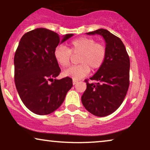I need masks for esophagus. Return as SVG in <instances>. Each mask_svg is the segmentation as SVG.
<instances>
[{"instance_id": "1", "label": "esophagus", "mask_w": 150, "mask_h": 150, "mask_svg": "<svg viewBox=\"0 0 150 150\" xmlns=\"http://www.w3.org/2000/svg\"><path fill=\"white\" fill-rule=\"evenodd\" d=\"M77 82H77V80H73V84L74 85H76V84L77 83Z\"/></svg>"}]
</instances>
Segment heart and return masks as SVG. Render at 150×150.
I'll list each match as a JSON object with an SVG mask.
<instances>
[{"label": "heart", "mask_w": 150, "mask_h": 150, "mask_svg": "<svg viewBox=\"0 0 150 150\" xmlns=\"http://www.w3.org/2000/svg\"><path fill=\"white\" fill-rule=\"evenodd\" d=\"M70 48L58 45L55 48L53 56L61 66L65 68L70 63L72 54H79L78 63L80 64L70 67L63 72V75L73 80H80L87 76L90 68L99 69L104 64L106 57V47L102 43L97 42L91 37H80L70 42Z\"/></svg>", "instance_id": "b5f03b06"}]
</instances>
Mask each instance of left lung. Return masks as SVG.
<instances>
[{"mask_svg":"<svg viewBox=\"0 0 150 150\" xmlns=\"http://www.w3.org/2000/svg\"><path fill=\"white\" fill-rule=\"evenodd\" d=\"M99 34L104 39L106 57L102 66L90 80L82 94V103L89 113L99 117L111 114L121 105L129 87L130 58L120 38L104 29L86 33Z\"/></svg>","mask_w":150,"mask_h":150,"instance_id":"8db88e82","label":"left lung"}]
</instances>
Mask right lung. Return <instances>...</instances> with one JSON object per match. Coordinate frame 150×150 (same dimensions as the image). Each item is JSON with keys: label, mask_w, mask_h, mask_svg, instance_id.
Segmentation results:
<instances>
[{"label": "right lung", "mask_w": 150, "mask_h": 150, "mask_svg": "<svg viewBox=\"0 0 150 150\" xmlns=\"http://www.w3.org/2000/svg\"><path fill=\"white\" fill-rule=\"evenodd\" d=\"M37 28L24 34L14 57L15 83L23 104L32 112L47 115L56 111L73 87L70 77L57 80L61 73L53 56L55 48L73 37Z\"/></svg>", "instance_id": "add662e5"}]
</instances>
